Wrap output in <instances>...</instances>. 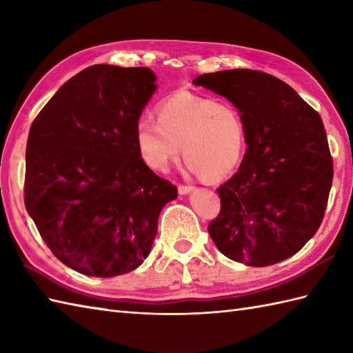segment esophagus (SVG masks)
Returning a JSON list of instances; mask_svg holds the SVG:
<instances>
[{"label":"esophagus","mask_w":353,"mask_h":353,"mask_svg":"<svg viewBox=\"0 0 353 353\" xmlns=\"http://www.w3.org/2000/svg\"><path fill=\"white\" fill-rule=\"evenodd\" d=\"M194 191V186L191 185H179V194H182V196H185V194H190Z\"/></svg>","instance_id":"esophagus-1"}]
</instances>
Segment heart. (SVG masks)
<instances>
[{"label":"heart","instance_id":"1","mask_svg":"<svg viewBox=\"0 0 353 353\" xmlns=\"http://www.w3.org/2000/svg\"><path fill=\"white\" fill-rule=\"evenodd\" d=\"M156 121L142 118L134 129L141 159L154 171H167L181 145L186 167L208 181L228 176L241 159L245 127L234 103L177 91L157 103Z\"/></svg>","mask_w":353,"mask_h":353}]
</instances>
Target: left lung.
<instances>
[{
  "label": "left lung",
  "mask_w": 353,
  "mask_h": 353,
  "mask_svg": "<svg viewBox=\"0 0 353 353\" xmlns=\"http://www.w3.org/2000/svg\"><path fill=\"white\" fill-rule=\"evenodd\" d=\"M192 83L226 97L245 127L244 159L216 190L221 211L208 226L216 249L252 267L292 256L319 230L334 177L317 110L262 71L209 72Z\"/></svg>",
  "instance_id": "obj_1"
}]
</instances>
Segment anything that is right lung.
I'll use <instances>...</instances> for the list:
<instances>
[{"label":"right lung","instance_id":"add662e5","mask_svg":"<svg viewBox=\"0 0 353 353\" xmlns=\"http://www.w3.org/2000/svg\"><path fill=\"white\" fill-rule=\"evenodd\" d=\"M145 66L94 65L76 74L30 127L24 201L54 256L86 276L139 267L177 188L150 170L134 142L156 91Z\"/></svg>","mask_w":353,"mask_h":353}]
</instances>
